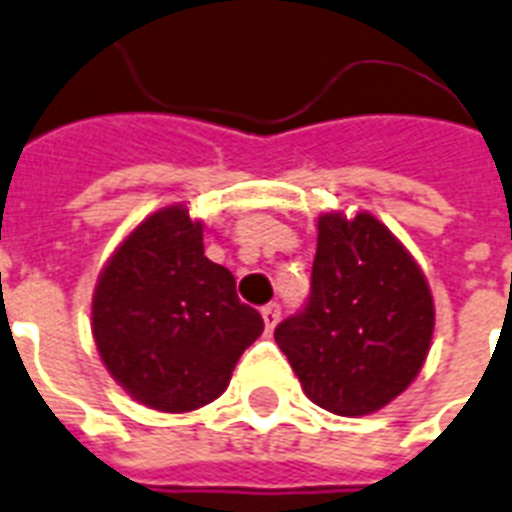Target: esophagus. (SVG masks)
I'll return each mask as SVG.
<instances>
[{"instance_id": "esophagus-1", "label": "esophagus", "mask_w": 512, "mask_h": 512, "mask_svg": "<svg viewBox=\"0 0 512 512\" xmlns=\"http://www.w3.org/2000/svg\"><path fill=\"white\" fill-rule=\"evenodd\" d=\"M261 318H264L267 331H272V328L277 326V320H280V304H277V301H269L267 307H261Z\"/></svg>"}]
</instances>
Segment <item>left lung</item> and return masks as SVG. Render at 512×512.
I'll list each match as a JSON object with an SVG mask.
<instances>
[{"label":"left lung","mask_w":512,"mask_h":512,"mask_svg":"<svg viewBox=\"0 0 512 512\" xmlns=\"http://www.w3.org/2000/svg\"><path fill=\"white\" fill-rule=\"evenodd\" d=\"M433 326L430 285L398 237L371 213H326L310 299L275 328V342L312 403L363 417L414 382Z\"/></svg>","instance_id":"8db88e82"}]
</instances>
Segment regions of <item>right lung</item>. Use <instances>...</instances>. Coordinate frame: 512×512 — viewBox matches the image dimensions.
<instances>
[{
  "instance_id": "add662e5",
  "label": "right lung",
  "mask_w": 512,
  "mask_h": 512,
  "mask_svg": "<svg viewBox=\"0 0 512 512\" xmlns=\"http://www.w3.org/2000/svg\"><path fill=\"white\" fill-rule=\"evenodd\" d=\"M264 320L235 277L202 248L184 205L152 213L106 261L93 293V336L109 374L144 406L184 414L227 390Z\"/></svg>"
}]
</instances>
